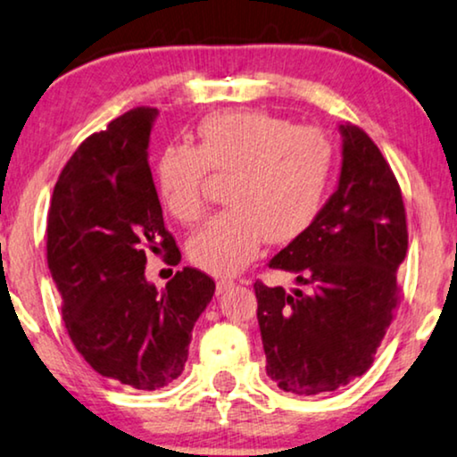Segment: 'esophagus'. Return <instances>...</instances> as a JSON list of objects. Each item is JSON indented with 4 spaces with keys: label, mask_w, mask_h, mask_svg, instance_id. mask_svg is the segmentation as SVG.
I'll list each match as a JSON object with an SVG mask.
<instances>
[{
    "label": "esophagus",
    "mask_w": 457,
    "mask_h": 457,
    "mask_svg": "<svg viewBox=\"0 0 457 457\" xmlns=\"http://www.w3.org/2000/svg\"><path fill=\"white\" fill-rule=\"evenodd\" d=\"M233 286H235V283L230 281V279H220V281L216 283V294H218V295H222L224 292H228V289L233 287Z\"/></svg>",
    "instance_id": "34e87169"
}]
</instances>
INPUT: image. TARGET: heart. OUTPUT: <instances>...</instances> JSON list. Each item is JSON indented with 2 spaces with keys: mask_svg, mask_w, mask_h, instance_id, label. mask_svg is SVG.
Instances as JSON below:
<instances>
[{
  "mask_svg": "<svg viewBox=\"0 0 457 457\" xmlns=\"http://www.w3.org/2000/svg\"><path fill=\"white\" fill-rule=\"evenodd\" d=\"M195 138V146H165L153 178L165 210L195 222L204 214L207 170L230 174L228 210L207 220L187 245L197 269L237 275L264 239L287 243L315 222L336 168L334 142L321 129L247 109L205 117Z\"/></svg>",
  "mask_w": 457,
  "mask_h": 457,
  "instance_id": "b5f03b06",
  "label": "heart"
}]
</instances>
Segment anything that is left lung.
Wrapping results in <instances>:
<instances>
[{
    "label": "left lung",
    "mask_w": 457,
    "mask_h": 457,
    "mask_svg": "<svg viewBox=\"0 0 457 457\" xmlns=\"http://www.w3.org/2000/svg\"><path fill=\"white\" fill-rule=\"evenodd\" d=\"M337 129L336 191L269 262L307 289L253 286L266 373L292 395L329 393L363 376L399 302L396 269L407 253L399 182L363 129Z\"/></svg>",
    "instance_id": "obj_1"
}]
</instances>
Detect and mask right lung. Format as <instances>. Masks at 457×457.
<instances>
[{"instance_id":"obj_1","label":"right lung","mask_w":457,"mask_h":457,"mask_svg":"<svg viewBox=\"0 0 457 457\" xmlns=\"http://www.w3.org/2000/svg\"><path fill=\"white\" fill-rule=\"evenodd\" d=\"M157 109L140 106L79 145L64 165L47 218V266L71 342L94 371L136 390L174 382L191 331L216 283L185 266L162 292L146 253L180 262L149 168Z\"/></svg>"}]
</instances>
